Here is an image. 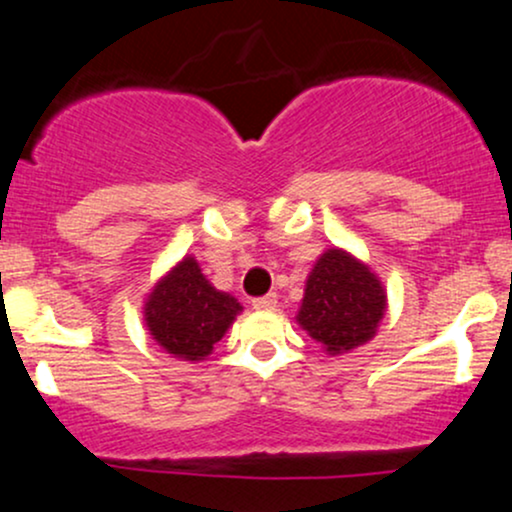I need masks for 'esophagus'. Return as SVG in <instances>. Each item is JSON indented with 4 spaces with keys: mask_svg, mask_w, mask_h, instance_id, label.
<instances>
[{
    "mask_svg": "<svg viewBox=\"0 0 512 512\" xmlns=\"http://www.w3.org/2000/svg\"><path fill=\"white\" fill-rule=\"evenodd\" d=\"M252 308H255V310H274L276 308V293H267V296L255 298V301H252Z\"/></svg>",
    "mask_w": 512,
    "mask_h": 512,
    "instance_id": "esophagus-1",
    "label": "esophagus"
}]
</instances>
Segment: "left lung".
<instances>
[{
  "label": "left lung",
  "instance_id": "left-lung-1",
  "mask_svg": "<svg viewBox=\"0 0 512 512\" xmlns=\"http://www.w3.org/2000/svg\"><path fill=\"white\" fill-rule=\"evenodd\" d=\"M385 308L383 281L368 264L346 250L330 248L308 274L296 322L327 354L337 356L373 339Z\"/></svg>",
  "mask_w": 512,
  "mask_h": 512
}]
</instances>
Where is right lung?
<instances>
[{
	"label": "right lung",
	"instance_id": "obj_1",
	"mask_svg": "<svg viewBox=\"0 0 512 512\" xmlns=\"http://www.w3.org/2000/svg\"><path fill=\"white\" fill-rule=\"evenodd\" d=\"M243 310L231 293L209 284L195 257H182L151 289L144 322L154 342L182 361H202Z\"/></svg>",
	"mask_w": 512,
	"mask_h": 512
}]
</instances>
